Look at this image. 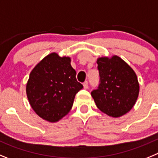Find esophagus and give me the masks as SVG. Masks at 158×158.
Listing matches in <instances>:
<instances>
[{"instance_id": "34e87169", "label": "esophagus", "mask_w": 158, "mask_h": 158, "mask_svg": "<svg viewBox=\"0 0 158 158\" xmlns=\"http://www.w3.org/2000/svg\"><path fill=\"white\" fill-rule=\"evenodd\" d=\"M83 87H84V89H88V82L87 81H86V82H83Z\"/></svg>"}]
</instances>
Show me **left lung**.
Wrapping results in <instances>:
<instances>
[{
    "label": "left lung",
    "mask_w": 158,
    "mask_h": 158,
    "mask_svg": "<svg viewBox=\"0 0 158 158\" xmlns=\"http://www.w3.org/2000/svg\"><path fill=\"white\" fill-rule=\"evenodd\" d=\"M100 84L91 92L97 107L111 117H120L135 106L139 83L133 69L120 56L97 60Z\"/></svg>",
    "instance_id": "1"
}]
</instances>
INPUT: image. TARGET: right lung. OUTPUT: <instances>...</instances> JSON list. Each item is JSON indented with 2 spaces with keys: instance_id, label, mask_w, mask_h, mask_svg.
I'll return each instance as SVG.
<instances>
[{
  "instance_id": "right-lung-1",
  "label": "right lung",
  "mask_w": 158,
  "mask_h": 158,
  "mask_svg": "<svg viewBox=\"0 0 158 158\" xmlns=\"http://www.w3.org/2000/svg\"><path fill=\"white\" fill-rule=\"evenodd\" d=\"M71 57L52 52L31 71L26 92L31 108L43 120L54 123L70 112L83 86L76 80Z\"/></svg>"
}]
</instances>
